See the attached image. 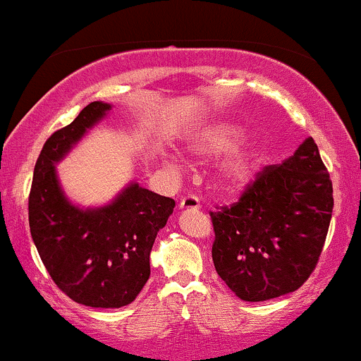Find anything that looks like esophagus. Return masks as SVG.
Wrapping results in <instances>:
<instances>
[{
  "label": "esophagus",
  "mask_w": 361,
  "mask_h": 361,
  "mask_svg": "<svg viewBox=\"0 0 361 361\" xmlns=\"http://www.w3.org/2000/svg\"><path fill=\"white\" fill-rule=\"evenodd\" d=\"M180 209L181 210H198L200 209V200H198V197H195V195H188V197L181 198Z\"/></svg>",
  "instance_id": "1"
}]
</instances>
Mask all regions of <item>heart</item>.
Masks as SVG:
<instances>
[{"label": "heart", "instance_id": "obj_1", "mask_svg": "<svg viewBox=\"0 0 361 361\" xmlns=\"http://www.w3.org/2000/svg\"><path fill=\"white\" fill-rule=\"evenodd\" d=\"M243 135V128L235 123H214L202 128L195 135L190 147L198 156H219L231 151ZM256 169V154L252 149L241 147L231 152L219 166V185L226 192H235L250 183Z\"/></svg>", "mask_w": 361, "mask_h": 361}]
</instances>
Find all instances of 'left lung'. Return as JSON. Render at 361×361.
<instances>
[{
    "label": "left lung",
    "mask_w": 361,
    "mask_h": 361,
    "mask_svg": "<svg viewBox=\"0 0 361 361\" xmlns=\"http://www.w3.org/2000/svg\"><path fill=\"white\" fill-rule=\"evenodd\" d=\"M333 183L312 137L264 166L239 200L210 212L219 276L246 302L295 292L316 268L333 215Z\"/></svg>",
    "instance_id": "obj_1"
}]
</instances>
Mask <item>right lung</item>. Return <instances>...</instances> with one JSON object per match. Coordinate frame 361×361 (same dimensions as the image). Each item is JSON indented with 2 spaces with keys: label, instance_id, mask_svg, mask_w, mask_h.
<instances>
[{
  "label": "right lung",
  "instance_id": "1",
  "mask_svg": "<svg viewBox=\"0 0 361 361\" xmlns=\"http://www.w3.org/2000/svg\"><path fill=\"white\" fill-rule=\"evenodd\" d=\"M110 110L109 103H90L45 140L28 197L32 239L54 283L78 304L102 309L135 300L151 275L156 235L175 209L173 198L139 183L98 209H80L66 198L56 164Z\"/></svg>",
  "mask_w": 361,
  "mask_h": 361
}]
</instances>
